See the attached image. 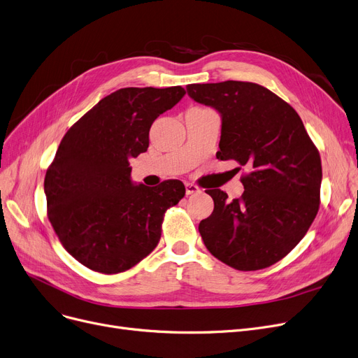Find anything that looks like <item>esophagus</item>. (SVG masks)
<instances>
[{"instance_id": "34e87169", "label": "esophagus", "mask_w": 358, "mask_h": 358, "mask_svg": "<svg viewBox=\"0 0 358 358\" xmlns=\"http://www.w3.org/2000/svg\"><path fill=\"white\" fill-rule=\"evenodd\" d=\"M200 192V189L197 187L196 184H193V182H185V193L187 194H196V193H199Z\"/></svg>"}]
</instances>
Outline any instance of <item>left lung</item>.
<instances>
[{
    "mask_svg": "<svg viewBox=\"0 0 358 358\" xmlns=\"http://www.w3.org/2000/svg\"><path fill=\"white\" fill-rule=\"evenodd\" d=\"M199 103L222 115L216 158L247 166L241 197L208 190L213 212L199 224L208 250L237 271H259L284 259L306 236L320 205V155L300 115L252 82L187 85Z\"/></svg>",
    "mask_w": 358,
    "mask_h": 358,
    "instance_id": "left-lung-1",
    "label": "left lung"
}]
</instances>
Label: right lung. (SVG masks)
<instances>
[{"label": "right lung", "mask_w": 358, "mask_h": 358, "mask_svg": "<svg viewBox=\"0 0 358 358\" xmlns=\"http://www.w3.org/2000/svg\"><path fill=\"white\" fill-rule=\"evenodd\" d=\"M184 87H124L101 99L61 141L45 174L46 215L66 250L105 275L126 272L158 245L180 180L133 185L129 158L148 150L152 122Z\"/></svg>", "instance_id": "right-lung-1"}]
</instances>
